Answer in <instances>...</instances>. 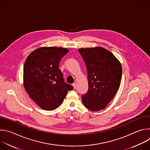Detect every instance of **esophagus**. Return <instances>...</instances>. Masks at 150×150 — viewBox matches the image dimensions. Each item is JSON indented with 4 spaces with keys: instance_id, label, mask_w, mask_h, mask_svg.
<instances>
[{
    "instance_id": "1",
    "label": "esophagus",
    "mask_w": 150,
    "mask_h": 150,
    "mask_svg": "<svg viewBox=\"0 0 150 150\" xmlns=\"http://www.w3.org/2000/svg\"><path fill=\"white\" fill-rule=\"evenodd\" d=\"M72 85H73V87H74V89H75L76 87V83H74L72 84Z\"/></svg>"
}]
</instances>
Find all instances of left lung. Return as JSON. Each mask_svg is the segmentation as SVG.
Returning a JSON list of instances; mask_svg holds the SVG:
<instances>
[{"label":"left lung","instance_id":"obj_1","mask_svg":"<svg viewBox=\"0 0 150 150\" xmlns=\"http://www.w3.org/2000/svg\"><path fill=\"white\" fill-rule=\"evenodd\" d=\"M86 65L88 89L83 94L84 106L91 111L106 108L117 93L122 69L120 62L109 50L101 47L78 50Z\"/></svg>","mask_w":150,"mask_h":150}]
</instances>
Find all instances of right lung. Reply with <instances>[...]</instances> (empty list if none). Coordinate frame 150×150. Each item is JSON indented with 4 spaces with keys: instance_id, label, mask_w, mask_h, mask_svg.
<instances>
[{
    "instance_id": "right-lung-1",
    "label": "right lung",
    "mask_w": 150,
    "mask_h": 150,
    "mask_svg": "<svg viewBox=\"0 0 150 150\" xmlns=\"http://www.w3.org/2000/svg\"><path fill=\"white\" fill-rule=\"evenodd\" d=\"M67 48L43 47L31 52L24 66V85L31 98L42 109L53 110L62 104L72 85L64 82L59 69Z\"/></svg>"
}]
</instances>
